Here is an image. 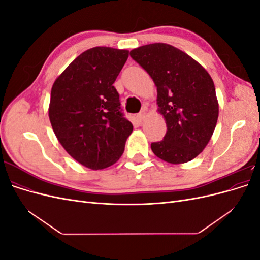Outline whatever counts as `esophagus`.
Segmentation results:
<instances>
[{"label": "esophagus", "instance_id": "1", "mask_svg": "<svg viewBox=\"0 0 260 260\" xmlns=\"http://www.w3.org/2000/svg\"><path fill=\"white\" fill-rule=\"evenodd\" d=\"M145 117H146V112L144 111V109H143V111H142V112H141V113H139V114H138V116H137V118H138V120H139L140 122H142V121H144V119H145Z\"/></svg>", "mask_w": 260, "mask_h": 260}]
</instances>
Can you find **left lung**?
<instances>
[{
    "instance_id": "8db88e82",
    "label": "left lung",
    "mask_w": 260,
    "mask_h": 260,
    "mask_svg": "<svg viewBox=\"0 0 260 260\" xmlns=\"http://www.w3.org/2000/svg\"><path fill=\"white\" fill-rule=\"evenodd\" d=\"M130 56L146 70L157 88L158 112L166 136L151 144L158 158L184 164L200 155L215 131L219 104L215 84L200 62L167 43L133 49Z\"/></svg>"
}]
</instances>
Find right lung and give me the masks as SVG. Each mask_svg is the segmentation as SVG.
<instances>
[{
    "instance_id": "add662e5",
    "label": "right lung",
    "mask_w": 260,
    "mask_h": 260,
    "mask_svg": "<svg viewBox=\"0 0 260 260\" xmlns=\"http://www.w3.org/2000/svg\"><path fill=\"white\" fill-rule=\"evenodd\" d=\"M128 56L127 50L89 49L53 83L49 106L53 131L65 151L86 168L114 165L133 130L113 85Z\"/></svg>"
}]
</instances>
